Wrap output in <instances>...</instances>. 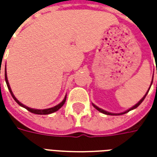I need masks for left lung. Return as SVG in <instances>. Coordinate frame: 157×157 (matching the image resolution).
<instances>
[{
    "mask_svg": "<svg viewBox=\"0 0 157 157\" xmlns=\"http://www.w3.org/2000/svg\"><path fill=\"white\" fill-rule=\"evenodd\" d=\"M156 73H157V72H156ZM152 82H153V79H152ZM152 82H151V84H152ZM150 88H151V87H150ZM150 88H149V90H150ZM149 90H148V91H147V92L145 93V95L144 96V97H143V98H142L140 99V101H139V102H137V103H136V104H135V106H133L132 108H130V109H128L127 111H125V112H123V113H113L107 112V111H105V110H103V109H100V108H98V107H97V106H96L95 104H92V105H93V107H94V108H95V109H97V110H98L99 112L102 113H104V114H107V115H120V114H124V113H126L129 112L130 110H133V109H136V108H137V107H138V106L140 105V103H141V102H143V101H144V99L145 98V97H146V95H147V93H148V92H149Z\"/></svg>",
    "mask_w": 157,
    "mask_h": 157,
    "instance_id": "8db88e82",
    "label": "left lung"
}]
</instances>
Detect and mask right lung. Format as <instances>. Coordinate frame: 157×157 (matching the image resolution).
I'll list each match as a JSON object with an SVG mask.
<instances>
[{"instance_id": "obj_1", "label": "right lung", "mask_w": 157, "mask_h": 157, "mask_svg": "<svg viewBox=\"0 0 157 157\" xmlns=\"http://www.w3.org/2000/svg\"><path fill=\"white\" fill-rule=\"evenodd\" d=\"M5 79H6V85H7V87H8L9 91H10V92H11V94H12L13 99H14L16 102H17V103H18L19 105L21 106V107H22V108H24V109H27V110H29V112L33 113H35V114H41V115H44V114H49V113H52L56 112L57 110H59V109L61 108L62 106L65 104V100H66V96H65V98H64V100H63V101H62V102H60L59 104L55 106V107H53V108H50V109H30V108H29V107H27V106L23 105L22 102H19L18 100H17V99L15 98V96H14V94L12 93V89H11V87H10V85H9L8 80H7V75H6V68H5Z\"/></svg>"}]
</instances>
